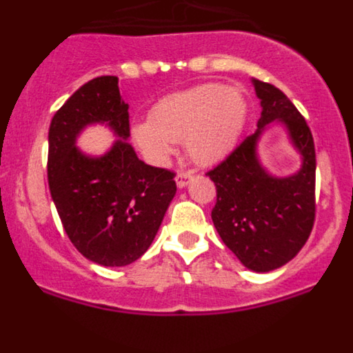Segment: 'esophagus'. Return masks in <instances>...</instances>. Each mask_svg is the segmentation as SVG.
Wrapping results in <instances>:
<instances>
[{
    "mask_svg": "<svg viewBox=\"0 0 353 353\" xmlns=\"http://www.w3.org/2000/svg\"><path fill=\"white\" fill-rule=\"evenodd\" d=\"M191 179H192L191 173H183V171H180V173H176V176H174V182H176V185H179L180 189H183L187 183L191 182Z\"/></svg>",
    "mask_w": 353,
    "mask_h": 353,
    "instance_id": "1",
    "label": "esophagus"
}]
</instances>
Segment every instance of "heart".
Segmentation results:
<instances>
[{"label": "heart", "instance_id": "1", "mask_svg": "<svg viewBox=\"0 0 353 353\" xmlns=\"http://www.w3.org/2000/svg\"><path fill=\"white\" fill-rule=\"evenodd\" d=\"M248 101L239 88L201 84L171 93L150 109L148 120L132 125V139L145 157L164 162L173 143L183 141L187 157L199 166L223 161L239 141Z\"/></svg>", "mask_w": 353, "mask_h": 353}]
</instances>
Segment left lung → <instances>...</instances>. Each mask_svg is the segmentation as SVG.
Wrapping results in <instances>:
<instances>
[{"mask_svg": "<svg viewBox=\"0 0 353 353\" xmlns=\"http://www.w3.org/2000/svg\"><path fill=\"white\" fill-rule=\"evenodd\" d=\"M261 104L258 130L208 171L217 199L212 221L226 248L254 272H270L297 256L314 224L313 134L304 117L274 84L252 79ZM272 121L285 125L301 155V170L274 177L257 157V141Z\"/></svg>", "mask_w": 353, "mask_h": 353, "instance_id": "left-lung-1", "label": "left lung"}]
</instances>
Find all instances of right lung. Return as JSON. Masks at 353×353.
<instances>
[{
  "instance_id": "add662e5",
  "label": "right lung",
  "mask_w": 353,
  "mask_h": 353,
  "mask_svg": "<svg viewBox=\"0 0 353 353\" xmlns=\"http://www.w3.org/2000/svg\"><path fill=\"white\" fill-rule=\"evenodd\" d=\"M95 123H105L119 138L101 158L75 146L83 127ZM129 136V104L117 76L83 84L49 127L51 198L74 248L102 267H125L141 258L176 192L173 171L139 161Z\"/></svg>"
}]
</instances>
